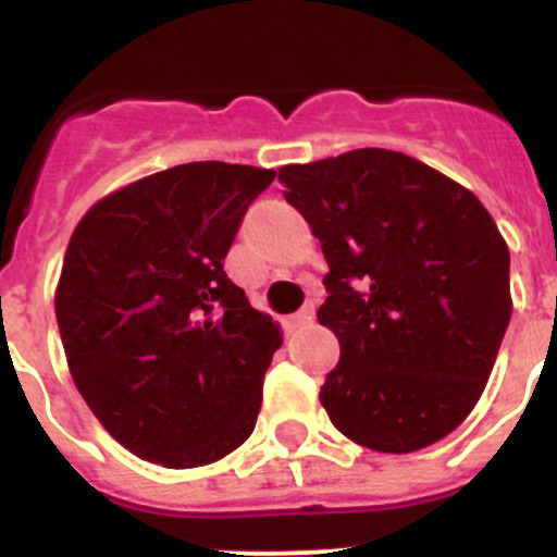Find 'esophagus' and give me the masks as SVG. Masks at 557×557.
Returning a JSON list of instances; mask_svg holds the SVG:
<instances>
[{"label": "esophagus", "mask_w": 557, "mask_h": 557, "mask_svg": "<svg viewBox=\"0 0 557 557\" xmlns=\"http://www.w3.org/2000/svg\"><path fill=\"white\" fill-rule=\"evenodd\" d=\"M312 320H314V305L310 301V305L301 307V310L296 312L288 323H290V329H305V325H310Z\"/></svg>", "instance_id": "34e87169"}]
</instances>
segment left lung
<instances>
[{"mask_svg":"<svg viewBox=\"0 0 557 557\" xmlns=\"http://www.w3.org/2000/svg\"><path fill=\"white\" fill-rule=\"evenodd\" d=\"M331 272L318 320L342 358L320 387L331 423L377 453L458 429L507 334L509 247L471 190L383 148L280 170Z\"/></svg>","mask_w":557,"mask_h":557,"instance_id":"left-lung-1","label":"left lung"}]
</instances>
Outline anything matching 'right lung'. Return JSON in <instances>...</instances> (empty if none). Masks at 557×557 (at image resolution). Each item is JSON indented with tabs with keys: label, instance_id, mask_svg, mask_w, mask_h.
<instances>
[{
	"label": "right lung",
	"instance_id": "add662e5",
	"mask_svg": "<svg viewBox=\"0 0 557 557\" xmlns=\"http://www.w3.org/2000/svg\"><path fill=\"white\" fill-rule=\"evenodd\" d=\"M272 180L245 164H180L110 194L72 234L55 290L66 363L137 458L194 469L256 429L283 336L223 258Z\"/></svg>",
	"mask_w": 557,
	"mask_h": 557
}]
</instances>
